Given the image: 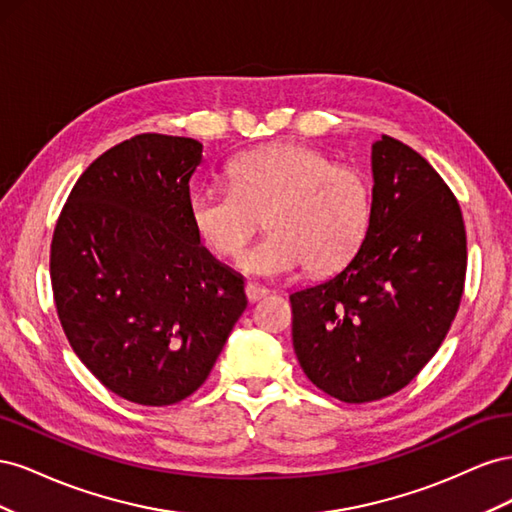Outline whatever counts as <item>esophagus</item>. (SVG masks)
I'll return each instance as SVG.
<instances>
[{"label":"esophagus","instance_id":"1","mask_svg":"<svg viewBox=\"0 0 512 512\" xmlns=\"http://www.w3.org/2000/svg\"><path fill=\"white\" fill-rule=\"evenodd\" d=\"M267 294H269V290L265 286H258V284H252V282L245 284V297L250 303H254L258 299H265Z\"/></svg>","mask_w":512,"mask_h":512}]
</instances>
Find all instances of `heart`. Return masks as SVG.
Listing matches in <instances>:
<instances>
[{"label": "heart", "mask_w": 512, "mask_h": 512, "mask_svg": "<svg viewBox=\"0 0 512 512\" xmlns=\"http://www.w3.org/2000/svg\"><path fill=\"white\" fill-rule=\"evenodd\" d=\"M228 173L230 185H200L188 203L196 237L215 256L237 258L262 218L271 232L241 256L247 273L282 277L305 265L331 273L359 252L371 220V188L359 168L284 143L243 153Z\"/></svg>", "instance_id": "obj_1"}]
</instances>
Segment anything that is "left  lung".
Masks as SVG:
<instances>
[{"label": "left lung", "instance_id": "1", "mask_svg": "<svg viewBox=\"0 0 512 512\" xmlns=\"http://www.w3.org/2000/svg\"><path fill=\"white\" fill-rule=\"evenodd\" d=\"M371 220L331 280L290 294L292 344L320 391L367 404L410 384L451 329L468 267L459 203L393 136L371 145Z\"/></svg>", "mask_w": 512, "mask_h": 512}]
</instances>
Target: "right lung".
I'll list each match as a JSON object with an SVG mask.
<instances>
[{"label":"right lung","mask_w":512,"mask_h":512,"mask_svg":"<svg viewBox=\"0 0 512 512\" xmlns=\"http://www.w3.org/2000/svg\"><path fill=\"white\" fill-rule=\"evenodd\" d=\"M194 138L138 134L87 166L51 243L57 316L108 391L170 406L209 376L247 307L243 277L220 265L190 222Z\"/></svg>","instance_id":"1"}]
</instances>
